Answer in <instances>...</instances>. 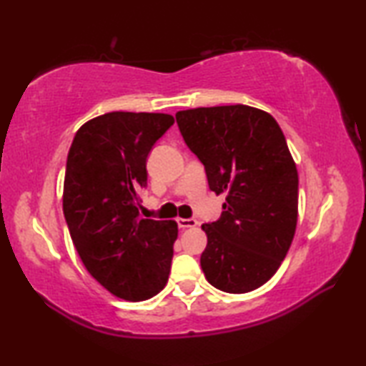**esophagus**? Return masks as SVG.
<instances>
[{
  "instance_id": "obj_1",
  "label": "esophagus",
  "mask_w": 366,
  "mask_h": 366,
  "mask_svg": "<svg viewBox=\"0 0 366 366\" xmlns=\"http://www.w3.org/2000/svg\"><path fill=\"white\" fill-rule=\"evenodd\" d=\"M177 224L181 229H192L197 226V221L195 219H185V218H179L177 219Z\"/></svg>"
}]
</instances>
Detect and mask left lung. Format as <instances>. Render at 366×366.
<instances>
[{
	"instance_id": "left-lung-1",
	"label": "left lung",
	"mask_w": 366,
	"mask_h": 366,
	"mask_svg": "<svg viewBox=\"0 0 366 366\" xmlns=\"http://www.w3.org/2000/svg\"><path fill=\"white\" fill-rule=\"evenodd\" d=\"M185 144L205 164L208 185L226 194L221 218L202 224L200 257L213 287L245 294L286 258L299 216V174L274 117L247 104L177 111Z\"/></svg>"
}]
</instances>
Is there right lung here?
I'll use <instances>...</instances> for the list:
<instances>
[{
    "label": "right lung",
    "mask_w": 366,
    "mask_h": 366,
    "mask_svg": "<svg viewBox=\"0 0 366 366\" xmlns=\"http://www.w3.org/2000/svg\"><path fill=\"white\" fill-rule=\"evenodd\" d=\"M174 124L164 113L113 111L86 121L66 163L63 212L86 271L116 297L148 300L168 282L176 221L144 219L147 157Z\"/></svg>",
    "instance_id": "obj_1"
}]
</instances>
